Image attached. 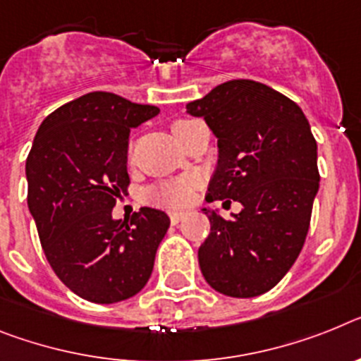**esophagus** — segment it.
Returning <instances> with one entry per match:
<instances>
[{
	"instance_id": "1",
	"label": "esophagus",
	"mask_w": 361,
	"mask_h": 361,
	"mask_svg": "<svg viewBox=\"0 0 361 361\" xmlns=\"http://www.w3.org/2000/svg\"><path fill=\"white\" fill-rule=\"evenodd\" d=\"M183 216H185V213H181V211H172L171 213V222L172 224H178L180 220H183Z\"/></svg>"
}]
</instances>
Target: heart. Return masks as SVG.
I'll return each instance as SVG.
<instances>
[{
    "label": "heart",
    "mask_w": 361,
    "mask_h": 361,
    "mask_svg": "<svg viewBox=\"0 0 361 361\" xmlns=\"http://www.w3.org/2000/svg\"><path fill=\"white\" fill-rule=\"evenodd\" d=\"M198 123L200 121L178 119L172 124V132H174V135L178 137V141H181L183 135ZM192 189H195V181L192 180L165 181V183H159V185H156L154 189H150L148 198H150L152 204L157 205H165V207H181V205H185L190 200Z\"/></svg>",
    "instance_id": "1"
}]
</instances>
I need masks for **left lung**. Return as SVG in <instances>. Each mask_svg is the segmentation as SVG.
Wrapping results in <instances>:
<instances>
[{
  "mask_svg": "<svg viewBox=\"0 0 361 361\" xmlns=\"http://www.w3.org/2000/svg\"><path fill=\"white\" fill-rule=\"evenodd\" d=\"M187 111L204 117L218 137L205 198L244 207L229 220L205 209L211 233L198 250L200 269L229 298L266 293L288 274L310 227L319 189L310 124L288 97L244 78L220 84Z\"/></svg>",
  "mask_w": 361,
  "mask_h": 361,
  "instance_id": "obj_1",
  "label": "left lung"
}]
</instances>
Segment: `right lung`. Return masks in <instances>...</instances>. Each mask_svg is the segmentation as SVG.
<instances>
[{
	"label": "right lung",
	"instance_id": "right-lung-1",
	"mask_svg": "<svg viewBox=\"0 0 361 361\" xmlns=\"http://www.w3.org/2000/svg\"><path fill=\"white\" fill-rule=\"evenodd\" d=\"M157 114L115 93H86L45 117L27 156V204L45 259L86 301L110 305L141 292L171 226L150 207L130 222L111 218L128 192L130 128Z\"/></svg>",
	"mask_w": 361,
	"mask_h": 361
}]
</instances>
